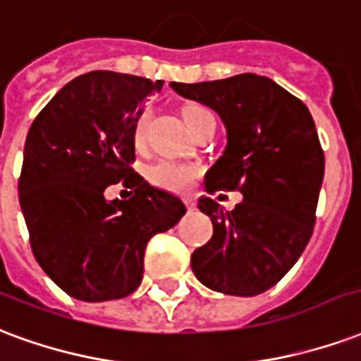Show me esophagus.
<instances>
[{"instance_id": "esophagus-1", "label": "esophagus", "mask_w": 361, "mask_h": 361, "mask_svg": "<svg viewBox=\"0 0 361 361\" xmlns=\"http://www.w3.org/2000/svg\"><path fill=\"white\" fill-rule=\"evenodd\" d=\"M184 204H186V207H188V209H194V207H196V202H194V200L192 198H188V196H184Z\"/></svg>"}]
</instances>
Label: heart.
Segmentation results:
<instances>
[{
	"label": "heart",
	"instance_id": "obj_1",
	"mask_svg": "<svg viewBox=\"0 0 361 361\" xmlns=\"http://www.w3.org/2000/svg\"><path fill=\"white\" fill-rule=\"evenodd\" d=\"M215 119L213 113L202 105H190L184 109V121L192 130V134L198 130L200 126L204 125L206 121ZM148 123H149V111H142L138 115V119L134 123L133 128V140L136 148H144L146 144V134H148ZM148 180L157 188L167 192H183L186 190L190 183L196 177V169H192L188 165L178 161H171V159H159L154 165H149L148 171Z\"/></svg>",
	"mask_w": 361,
	"mask_h": 361
}]
</instances>
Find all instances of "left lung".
Wrapping results in <instances>:
<instances>
[{"mask_svg": "<svg viewBox=\"0 0 361 361\" xmlns=\"http://www.w3.org/2000/svg\"><path fill=\"white\" fill-rule=\"evenodd\" d=\"M171 88L215 109L227 126V148L206 175V190L244 196L233 212L200 200L213 236L194 250L192 271L212 290L262 294L290 271L314 233L325 171L314 119L298 97L252 73Z\"/></svg>", "mask_w": 361, "mask_h": 361, "instance_id": "1", "label": "left lung"}]
</instances>
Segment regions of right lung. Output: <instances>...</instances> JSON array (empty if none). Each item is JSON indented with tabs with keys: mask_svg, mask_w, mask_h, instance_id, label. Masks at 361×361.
Returning a JSON list of instances; mask_svg holds the SVG:
<instances>
[{
	"mask_svg": "<svg viewBox=\"0 0 361 361\" xmlns=\"http://www.w3.org/2000/svg\"><path fill=\"white\" fill-rule=\"evenodd\" d=\"M161 80L92 71L38 113L26 134L18 202L36 262L84 302L125 298L142 283L146 244L186 213L177 196L133 169V128ZM123 180L133 196L107 202Z\"/></svg>",
	"mask_w": 361,
	"mask_h": 361,
	"instance_id": "add662e5",
	"label": "right lung"
}]
</instances>
